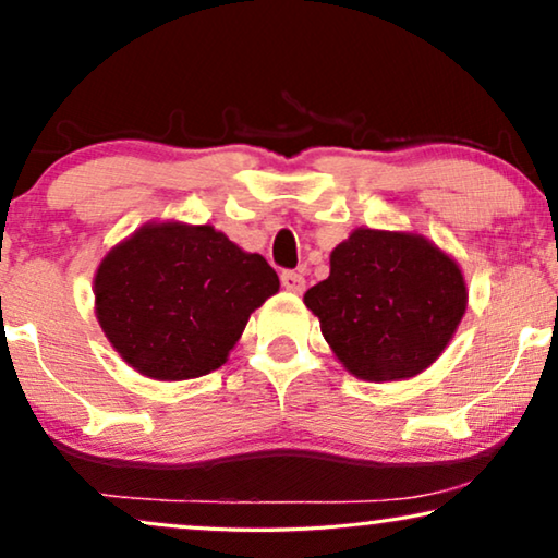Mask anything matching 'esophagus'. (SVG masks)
I'll use <instances>...</instances> for the list:
<instances>
[{
    "mask_svg": "<svg viewBox=\"0 0 558 558\" xmlns=\"http://www.w3.org/2000/svg\"><path fill=\"white\" fill-rule=\"evenodd\" d=\"M281 287L292 294H302L304 292V277L300 271H284L281 274Z\"/></svg>",
    "mask_w": 558,
    "mask_h": 558,
    "instance_id": "esophagus-1",
    "label": "esophagus"
}]
</instances>
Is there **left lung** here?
I'll list each match as a JSON object with an SVG mask.
<instances>
[{
  "label": "left lung",
  "instance_id": "8db88e82",
  "mask_svg": "<svg viewBox=\"0 0 558 558\" xmlns=\"http://www.w3.org/2000/svg\"><path fill=\"white\" fill-rule=\"evenodd\" d=\"M342 368L368 384L407 380L445 353L468 310L460 264L414 231L361 226L304 294Z\"/></svg>",
  "mask_w": 558,
  "mask_h": 558
}]
</instances>
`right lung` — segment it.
<instances>
[{
    "mask_svg": "<svg viewBox=\"0 0 558 558\" xmlns=\"http://www.w3.org/2000/svg\"><path fill=\"white\" fill-rule=\"evenodd\" d=\"M279 292L277 271L210 223L149 220L94 277L106 340L142 376H208L231 355L251 312Z\"/></svg>",
    "mask_w": 558,
    "mask_h": 558,
    "instance_id": "obj_1",
    "label": "right lung"
}]
</instances>
